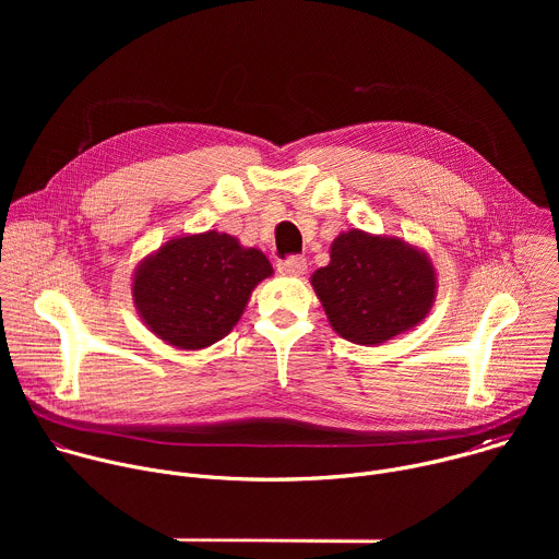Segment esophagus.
<instances>
[{
  "mask_svg": "<svg viewBox=\"0 0 559 559\" xmlns=\"http://www.w3.org/2000/svg\"><path fill=\"white\" fill-rule=\"evenodd\" d=\"M307 270V261L302 257H289L278 263V272L283 276H302Z\"/></svg>",
  "mask_w": 559,
  "mask_h": 559,
  "instance_id": "esophagus-1",
  "label": "esophagus"
}]
</instances>
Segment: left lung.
Listing matches in <instances>:
<instances>
[{
  "label": "left lung",
  "mask_w": 559,
  "mask_h": 559,
  "mask_svg": "<svg viewBox=\"0 0 559 559\" xmlns=\"http://www.w3.org/2000/svg\"><path fill=\"white\" fill-rule=\"evenodd\" d=\"M334 332L376 347L418 328L436 300V270L425 250L397 236L341 231L330 265L311 274Z\"/></svg>",
  "instance_id": "left-lung-1"
}]
</instances>
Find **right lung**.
Returning <instances> with one entry per match:
<instances>
[{"instance_id":"1","label":"right lung","mask_w":559,"mask_h":559,"mask_svg":"<svg viewBox=\"0 0 559 559\" xmlns=\"http://www.w3.org/2000/svg\"><path fill=\"white\" fill-rule=\"evenodd\" d=\"M274 274L267 257L225 231L183 234L147 254L132 278L143 325L177 349H205L241 318L254 287Z\"/></svg>"}]
</instances>
